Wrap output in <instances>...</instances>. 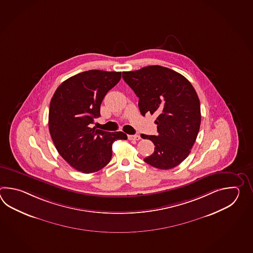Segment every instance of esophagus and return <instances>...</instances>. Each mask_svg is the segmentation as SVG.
I'll list each match as a JSON object with an SVG mask.
<instances>
[{"instance_id":"34e87169","label":"esophagus","mask_w":253,"mask_h":253,"mask_svg":"<svg viewBox=\"0 0 253 253\" xmlns=\"http://www.w3.org/2000/svg\"><path fill=\"white\" fill-rule=\"evenodd\" d=\"M127 137H128L129 140L141 139V137H140L139 134H128V135H127Z\"/></svg>"}]
</instances>
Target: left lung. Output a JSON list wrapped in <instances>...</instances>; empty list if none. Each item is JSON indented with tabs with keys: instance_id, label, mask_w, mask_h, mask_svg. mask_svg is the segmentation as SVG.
<instances>
[{
	"instance_id": "8db88e82",
	"label": "left lung",
	"mask_w": 253,
	"mask_h": 253,
	"mask_svg": "<svg viewBox=\"0 0 253 253\" xmlns=\"http://www.w3.org/2000/svg\"><path fill=\"white\" fill-rule=\"evenodd\" d=\"M123 79L139 98L140 113L157 116L158 134H141L156 146L144 161L162 170L177 167L189 156L199 132L201 108L194 86L180 73L157 65L124 71Z\"/></svg>"
}]
</instances>
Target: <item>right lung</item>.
Listing matches in <instances>:
<instances>
[{
    "instance_id": "obj_1",
    "label": "right lung",
    "mask_w": 253,
    "mask_h": 253,
    "mask_svg": "<svg viewBox=\"0 0 253 253\" xmlns=\"http://www.w3.org/2000/svg\"><path fill=\"white\" fill-rule=\"evenodd\" d=\"M121 79V72L92 70L63 81L50 100L48 129L59 155L76 170L97 172L112 157V144L127 139L123 132L90 127L100 117L103 98Z\"/></svg>"
}]
</instances>
